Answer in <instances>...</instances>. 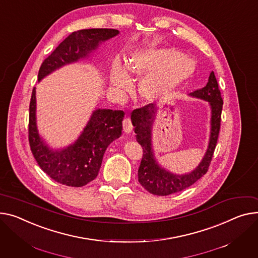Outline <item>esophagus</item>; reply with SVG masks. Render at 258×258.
Masks as SVG:
<instances>
[{"instance_id":"1","label":"esophagus","mask_w":258,"mask_h":258,"mask_svg":"<svg viewBox=\"0 0 258 258\" xmlns=\"http://www.w3.org/2000/svg\"><path fill=\"white\" fill-rule=\"evenodd\" d=\"M133 127H134V126H133V124H132L131 118H130V117H125V118L123 119V131H124V133H126V134L132 133Z\"/></svg>"}]
</instances>
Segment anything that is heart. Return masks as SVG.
Returning a JSON list of instances; mask_svg holds the SVG:
<instances>
[{"label":"heart","instance_id":"b5f03b06","mask_svg":"<svg viewBox=\"0 0 258 258\" xmlns=\"http://www.w3.org/2000/svg\"><path fill=\"white\" fill-rule=\"evenodd\" d=\"M196 67L192 58L174 48L163 47L134 54L126 64V71L136 77L148 75L140 84V95L148 101H160L170 97L190 80ZM126 71L118 62L113 65L110 82L114 89L120 91L130 88L132 82Z\"/></svg>","mask_w":258,"mask_h":258}]
</instances>
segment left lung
<instances>
[{
  "instance_id": "obj_1",
  "label": "left lung",
  "mask_w": 258,
  "mask_h": 258,
  "mask_svg": "<svg viewBox=\"0 0 258 258\" xmlns=\"http://www.w3.org/2000/svg\"><path fill=\"white\" fill-rule=\"evenodd\" d=\"M190 95L209 101L211 106V135L209 146L200 164L190 173L181 175L174 174L160 166L154 158L151 142V128L158 111L154 105L149 104L140 109L134 110L132 113L131 119L135 126V133L137 134L136 139L143 148V158L138 170V180L146 191L153 195L167 196L180 192L195 183L209 170L218 141L223 107V99L214 72L211 73L207 86L192 92Z\"/></svg>"
}]
</instances>
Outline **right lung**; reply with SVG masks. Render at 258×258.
I'll return each mask as SVG.
<instances>
[{"instance_id":"add662e5","label":"right lung","mask_w":258,"mask_h":258,"mask_svg":"<svg viewBox=\"0 0 258 258\" xmlns=\"http://www.w3.org/2000/svg\"><path fill=\"white\" fill-rule=\"evenodd\" d=\"M115 29H85L73 32L41 64L38 81L58 68L89 57L99 43L116 35ZM36 90L33 88L29 113V143L39 167L55 181L83 186L98 175L107 147L121 136L124 112L96 109L74 144L51 149L39 136L36 125Z\"/></svg>"}]
</instances>
